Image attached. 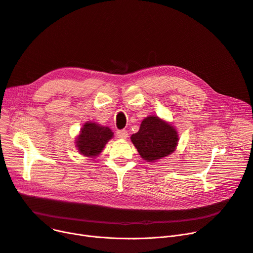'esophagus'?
Instances as JSON below:
<instances>
[{"label":"esophagus","mask_w":253,"mask_h":253,"mask_svg":"<svg viewBox=\"0 0 253 253\" xmlns=\"http://www.w3.org/2000/svg\"><path fill=\"white\" fill-rule=\"evenodd\" d=\"M117 136H118V138L126 139L128 137V132L126 130H118L117 131Z\"/></svg>","instance_id":"obj_1"}]
</instances>
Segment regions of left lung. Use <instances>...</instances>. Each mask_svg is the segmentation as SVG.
Segmentation results:
<instances>
[{"mask_svg":"<svg viewBox=\"0 0 253 253\" xmlns=\"http://www.w3.org/2000/svg\"><path fill=\"white\" fill-rule=\"evenodd\" d=\"M130 138L140 157L148 162H155L172 154L178 142L176 129L157 116L143 119L137 133Z\"/></svg>","mask_w":253,"mask_h":253,"instance_id":"obj_1","label":"left lung"}]
</instances>
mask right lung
Returning <instances> with one entry per match:
<instances>
[{"label":"right lung","instance_id":"obj_1","mask_svg":"<svg viewBox=\"0 0 253 253\" xmlns=\"http://www.w3.org/2000/svg\"><path fill=\"white\" fill-rule=\"evenodd\" d=\"M114 136L113 131L105 126L94 122H87L83 125L76 140L79 153L89 158L97 157L104 145Z\"/></svg>","mask_w":253,"mask_h":253}]
</instances>
